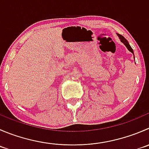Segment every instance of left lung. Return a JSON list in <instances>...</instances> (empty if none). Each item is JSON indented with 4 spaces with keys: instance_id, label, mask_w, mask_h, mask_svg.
<instances>
[{
    "instance_id": "1",
    "label": "left lung",
    "mask_w": 149,
    "mask_h": 149,
    "mask_svg": "<svg viewBox=\"0 0 149 149\" xmlns=\"http://www.w3.org/2000/svg\"><path fill=\"white\" fill-rule=\"evenodd\" d=\"M118 36H119V38H120L121 41H122V42L123 43V44H125V46H126V47L128 49V50H129L130 52H131L132 53H133V50H132V47H130V45L129 44L128 41H127L126 39H125V37H124V36H122V35H120V34H118Z\"/></svg>"
}]
</instances>
